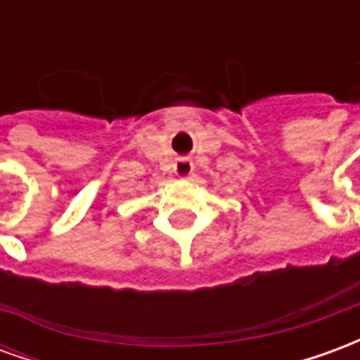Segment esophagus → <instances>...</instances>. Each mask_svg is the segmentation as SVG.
I'll return each mask as SVG.
<instances>
[{
    "label": "esophagus",
    "mask_w": 360,
    "mask_h": 360,
    "mask_svg": "<svg viewBox=\"0 0 360 360\" xmlns=\"http://www.w3.org/2000/svg\"><path fill=\"white\" fill-rule=\"evenodd\" d=\"M193 169H195V165H193V162H191L188 158H181V160H177L175 165H173V172H175V175L181 177V179H187L188 175L193 173Z\"/></svg>",
    "instance_id": "1"
}]
</instances>
